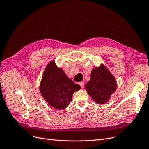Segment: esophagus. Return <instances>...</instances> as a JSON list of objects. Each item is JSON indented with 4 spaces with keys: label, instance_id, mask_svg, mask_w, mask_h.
I'll use <instances>...</instances> for the list:
<instances>
[{
    "label": "esophagus",
    "instance_id": "obj_1",
    "mask_svg": "<svg viewBox=\"0 0 149 149\" xmlns=\"http://www.w3.org/2000/svg\"><path fill=\"white\" fill-rule=\"evenodd\" d=\"M79 84V85L81 86V87L82 88H84V83H83V82H80Z\"/></svg>",
    "mask_w": 149,
    "mask_h": 149
}]
</instances>
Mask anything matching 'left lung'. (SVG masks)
<instances>
[{
    "mask_svg": "<svg viewBox=\"0 0 149 149\" xmlns=\"http://www.w3.org/2000/svg\"><path fill=\"white\" fill-rule=\"evenodd\" d=\"M117 88L115 78L104 66L94 68L90 80L85 85L89 95L97 104L106 103Z\"/></svg>",
    "mask_w": 149,
    "mask_h": 149,
    "instance_id": "left-lung-1",
    "label": "left lung"
}]
</instances>
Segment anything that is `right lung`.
Segmentation results:
<instances>
[{"label": "right lung", "mask_w": 149, "mask_h": 149, "mask_svg": "<svg viewBox=\"0 0 149 149\" xmlns=\"http://www.w3.org/2000/svg\"><path fill=\"white\" fill-rule=\"evenodd\" d=\"M80 86L69 79L54 61L47 65L40 84V90L45 100L57 109H63L70 104L74 91Z\"/></svg>", "instance_id": "right-lung-1"}]
</instances>
